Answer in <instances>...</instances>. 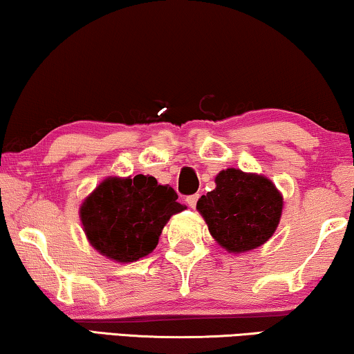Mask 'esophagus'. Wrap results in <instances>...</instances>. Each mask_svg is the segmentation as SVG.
<instances>
[{
	"instance_id": "1",
	"label": "esophagus",
	"mask_w": 354,
	"mask_h": 354,
	"mask_svg": "<svg viewBox=\"0 0 354 354\" xmlns=\"http://www.w3.org/2000/svg\"><path fill=\"white\" fill-rule=\"evenodd\" d=\"M187 203H189V207L191 208H196V205H197V201H198V194H194V196H189L187 198Z\"/></svg>"
}]
</instances>
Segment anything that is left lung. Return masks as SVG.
Returning a JSON list of instances; mask_svg holds the SVG:
<instances>
[{
    "mask_svg": "<svg viewBox=\"0 0 354 354\" xmlns=\"http://www.w3.org/2000/svg\"><path fill=\"white\" fill-rule=\"evenodd\" d=\"M215 183L213 191L198 198L197 210L223 248L242 253L272 237L283 201L271 179L227 168L218 173Z\"/></svg>",
    "mask_w": 354,
    "mask_h": 354,
    "instance_id": "1",
    "label": "left lung"
}]
</instances>
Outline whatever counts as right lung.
<instances>
[{
	"instance_id": "add662e5",
	"label": "right lung",
	"mask_w": 354,
	"mask_h": 354,
	"mask_svg": "<svg viewBox=\"0 0 354 354\" xmlns=\"http://www.w3.org/2000/svg\"><path fill=\"white\" fill-rule=\"evenodd\" d=\"M186 205L153 176L106 178L80 207L89 243L118 263L138 261L157 247L163 226Z\"/></svg>"
}]
</instances>
